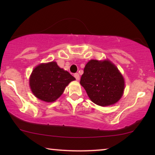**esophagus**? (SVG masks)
Wrapping results in <instances>:
<instances>
[{
  "label": "esophagus",
  "mask_w": 155,
  "mask_h": 155,
  "mask_svg": "<svg viewBox=\"0 0 155 155\" xmlns=\"http://www.w3.org/2000/svg\"><path fill=\"white\" fill-rule=\"evenodd\" d=\"M74 77L75 78L76 80H80V75L78 73H75V74H74Z\"/></svg>",
  "instance_id": "obj_1"
}]
</instances>
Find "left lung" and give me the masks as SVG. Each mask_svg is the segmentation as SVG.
I'll return each instance as SVG.
<instances>
[{"label":"left lung","mask_w":155,"mask_h":155,"mask_svg":"<svg viewBox=\"0 0 155 155\" xmlns=\"http://www.w3.org/2000/svg\"><path fill=\"white\" fill-rule=\"evenodd\" d=\"M80 83L93 102L107 107L121 98L124 79L114 63L109 60H90L84 68Z\"/></svg>","instance_id":"left-lung-1"}]
</instances>
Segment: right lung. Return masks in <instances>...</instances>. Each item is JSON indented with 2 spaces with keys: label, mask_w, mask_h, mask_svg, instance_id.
<instances>
[{
  "label": "right lung",
  "mask_w": 155,
  "mask_h": 155,
  "mask_svg": "<svg viewBox=\"0 0 155 155\" xmlns=\"http://www.w3.org/2000/svg\"><path fill=\"white\" fill-rule=\"evenodd\" d=\"M75 78L57 65L56 62L41 63L29 78V86L34 95L46 102L59 98L68 84Z\"/></svg>",
  "instance_id": "obj_1"
}]
</instances>
